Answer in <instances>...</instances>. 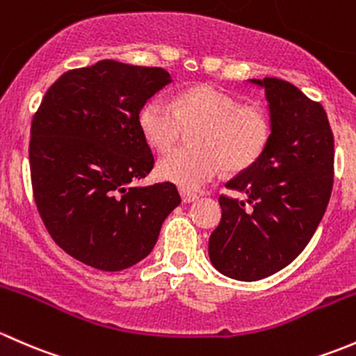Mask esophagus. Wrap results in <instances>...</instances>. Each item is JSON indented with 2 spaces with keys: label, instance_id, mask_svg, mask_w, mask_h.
<instances>
[{
  "label": "esophagus",
  "instance_id": "1",
  "mask_svg": "<svg viewBox=\"0 0 356 356\" xmlns=\"http://www.w3.org/2000/svg\"><path fill=\"white\" fill-rule=\"evenodd\" d=\"M179 195H181V200L185 204H190V202H195L197 199H199V195L193 192H188V190H179Z\"/></svg>",
  "mask_w": 356,
  "mask_h": 356
}]
</instances>
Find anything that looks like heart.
<instances>
[{"mask_svg": "<svg viewBox=\"0 0 356 356\" xmlns=\"http://www.w3.org/2000/svg\"><path fill=\"white\" fill-rule=\"evenodd\" d=\"M145 140L166 152L185 128H197V149H178L163 157L157 175L183 190H199L222 170L243 171L260 159L270 140V122L257 106L240 104L211 83L190 87L175 97L149 99L138 115Z\"/></svg>", "mask_w": 356, "mask_h": 356, "instance_id": "1", "label": "heart"}]
</instances>
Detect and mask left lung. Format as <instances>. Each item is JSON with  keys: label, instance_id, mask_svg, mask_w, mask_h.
<instances>
[{"label": "left lung", "instance_id": "1", "mask_svg": "<svg viewBox=\"0 0 356 356\" xmlns=\"http://www.w3.org/2000/svg\"><path fill=\"white\" fill-rule=\"evenodd\" d=\"M264 87L270 140L260 159L226 183L243 200L221 195V222L209 238L212 266L238 281L277 273L314 236L334 181V137L321 102L281 79L250 80Z\"/></svg>", "mask_w": 356, "mask_h": 356}]
</instances>
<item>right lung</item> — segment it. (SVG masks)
<instances>
[{
  "label": "right lung",
  "mask_w": 356,
  "mask_h": 356,
  "mask_svg": "<svg viewBox=\"0 0 356 356\" xmlns=\"http://www.w3.org/2000/svg\"><path fill=\"white\" fill-rule=\"evenodd\" d=\"M170 82L163 68L102 60L63 73L32 118L39 214L58 247L94 269L123 270L147 257L181 202L170 181L130 186L154 168L138 115Z\"/></svg>",
  "instance_id": "obj_1"
}]
</instances>
